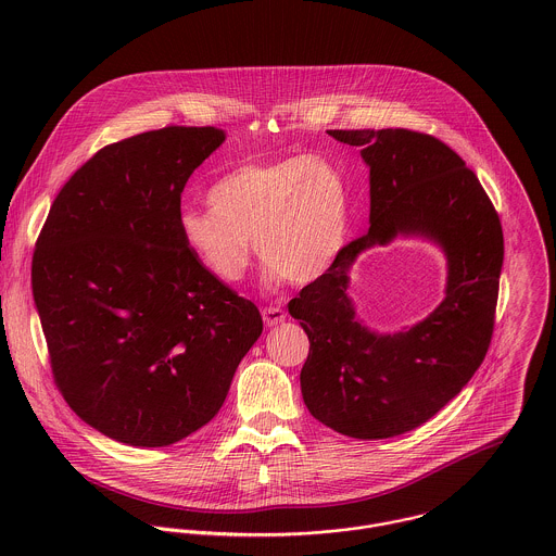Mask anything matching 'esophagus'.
Masks as SVG:
<instances>
[{
  "instance_id": "1",
  "label": "esophagus",
  "mask_w": 556,
  "mask_h": 556,
  "mask_svg": "<svg viewBox=\"0 0 556 556\" xmlns=\"http://www.w3.org/2000/svg\"><path fill=\"white\" fill-rule=\"evenodd\" d=\"M261 315H263V320H265L267 327H274V325H278L287 318V313L280 306H267V308H263Z\"/></svg>"
}]
</instances>
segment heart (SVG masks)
I'll return each instance as SVG.
<instances>
[{"label":"heart","instance_id":"1","mask_svg":"<svg viewBox=\"0 0 556 556\" xmlns=\"http://www.w3.org/2000/svg\"><path fill=\"white\" fill-rule=\"evenodd\" d=\"M212 207H184L179 236L218 280L238 282L256 252L269 278L311 285L349 238L351 190L338 164L320 156L248 162L210 188Z\"/></svg>","mask_w":556,"mask_h":556}]
</instances>
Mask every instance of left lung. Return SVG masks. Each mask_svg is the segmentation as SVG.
<instances>
[{
    "label": "left lung",
    "mask_w": 556,
    "mask_h": 556,
    "mask_svg": "<svg viewBox=\"0 0 556 556\" xmlns=\"http://www.w3.org/2000/svg\"><path fill=\"white\" fill-rule=\"evenodd\" d=\"M370 166V229L289 302L311 340L302 396L320 424L353 439H390L471 381L492 329L503 267L498 214L476 173L443 141L404 128L327 130ZM397 235L430 238L448 256L446 300L424 321L377 334L354 317L348 271Z\"/></svg>",
    "instance_id": "1"
}]
</instances>
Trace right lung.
Returning <instances> with one entry per match:
<instances>
[{
    "mask_svg": "<svg viewBox=\"0 0 556 556\" xmlns=\"http://www.w3.org/2000/svg\"><path fill=\"white\" fill-rule=\"evenodd\" d=\"M225 132L166 126L102 148L55 197L31 289L51 370L85 424L164 447L220 410L263 331L258 308L186 248L177 218Z\"/></svg>",
    "mask_w": 556,
    "mask_h": 556,
    "instance_id": "right-lung-1",
    "label": "right lung"
}]
</instances>
